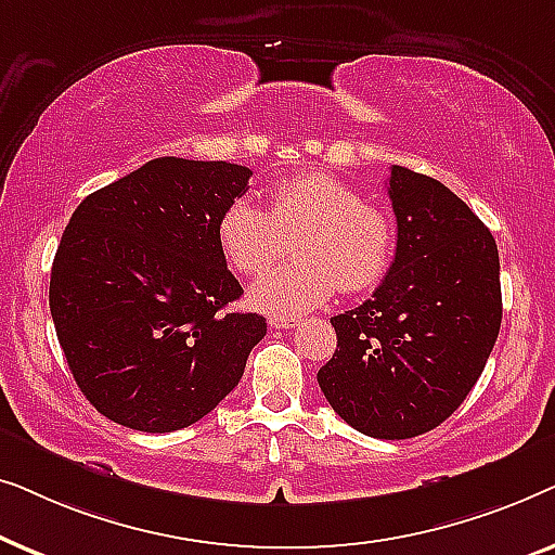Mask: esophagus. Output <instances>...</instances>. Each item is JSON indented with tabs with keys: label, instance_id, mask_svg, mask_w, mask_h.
Segmentation results:
<instances>
[{
	"label": "esophagus",
	"instance_id": "34e87169",
	"mask_svg": "<svg viewBox=\"0 0 555 555\" xmlns=\"http://www.w3.org/2000/svg\"><path fill=\"white\" fill-rule=\"evenodd\" d=\"M295 325H298V318H285V315L270 318V328L275 331H287V328H295Z\"/></svg>",
	"mask_w": 555,
	"mask_h": 555
}]
</instances>
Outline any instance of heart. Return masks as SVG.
Returning <instances> with one entry per match:
<instances>
[{
	"label": "heart",
	"instance_id": "heart-1",
	"mask_svg": "<svg viewBox=\"0 0 555 555\" xmlns=\"http://www.w3.org/2000/svg\"><path fill=\"white\" fill-rule=\"evenodd\" d=\"M285 237H295V260L249 287L257 310L285 318L323 306L338 287L346 293L376 287L391 270L397 249L391 217L325 171L272 186L268 209L253 199H234L217 222L219 249L245 275H260L283 257Z\"/></svg>",
	"mask_w": 555,
	"mask_h": 555
}]
</instances>
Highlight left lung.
Segmentation results:
<instances>
[{
  "mask_svg": "<svg viewBox=\"0 0 555 555\" xmlns=\"http://www.w3.org/2000/svg\"><path fill=\"white\" fill-rule=\"evenodd\" d=\"M397 255L363 306L333 315L318 384L340 420L376 439L435 429L480 378L503 321L498 245L437 179L393 166Z\"/></svg>",
  "mask_w": 555,
  "mask_h": 555,
  "instance_id": "left-lung-1",
  "label": "left lung"
}]
</instances>
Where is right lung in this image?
<instances>
[{"label":"right lung","mask_w":555,"mask_h":555,"mask_svg":"<svg viewBox=\"0 0 555 555\" xmlns=\"http://www.w3.org/2000/svg\"><path fill=\"white\" fill-rule=\"evenodd\" d=\"M253 171L162 156L73 211L50 275V313L82 397L139 431L184 429L245 374L268 333L217 242Z\"/></svg>","instance_id":"1"}]
</instances>
